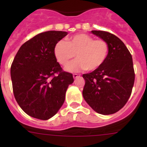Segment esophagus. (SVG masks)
<instances>
[{
  "mask_svg": "<svg viewBox=\"0 0 147 147\" xmlns=\"http://www.w3.org/2000/svg\"><path fill=\"white\" fill-rule=\"evenodd\" d=\"M73 76H74V79H76V78H78L79 76H80V75L76 74H74L73 75Z\"/></svg>",
  "mask_w": 147,
  "mask_h": 147,
  "instance_id": "obj_1",
  "label": "esophagus"
}]
</instances>
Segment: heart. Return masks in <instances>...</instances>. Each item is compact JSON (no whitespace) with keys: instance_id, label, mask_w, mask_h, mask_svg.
Returning <instances> with one entry per match:
<instances>
[{"instance_id":"b5f03b06","label":"heart","mask_w":147,"mask_h":147,"mask_svg":"<svg viewBox=\"0 0 147 147\" xmlns=\"http://www.w3.org/2000/svg\"><path fill=\"white\" fill-rule=\"evenodd\" d=\"M108 54L109 45L105 40H94L85 34L74 35L67 42L59 40L54 48V57L62 66H67L76 54L77 59L66 67L69 72L96 71L105 63Z\"/></svg>"}]
</instances>
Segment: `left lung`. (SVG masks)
Wrapping results in <instances>:
<instances>
[{
	"label": "left lung",
	"mask_w": 147,
	"mask_h": 147,
	"mask_svg": "<svg viewBox=\"0 0 147 147\" xmlns=\"http://www.w3.org/2000/svg\"><path fill=\"white\" fill-rule=\"evenodd\" d=\"M92 33L108 43L109 54L98 69L82 75L83 97L98 113L113 114L124 107L132 93L135 82L132 55L115 35L104 31Z\"/></svg>",
	"instance_id": "1"
}]
</instances>
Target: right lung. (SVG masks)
I'll return each mask as SVG.
<instances>
[{
	"mask_svg": "<svg viewBox=\"0 0 147 147\" xmlns=\"http://www.w3.org/2000/svg\"><path fill=\"white\" fill-rule=\"evenodd\" d=\"M67 34L49 31L23 43L11 65L12 89L17 102L28 115L40 120L54 116L65 98L73 75L64 71L54 54V45Z\"/></svg>",
	"mask_w": 147,
	"mask_h": 147,
	"instance_id": "right-lung-1",
	"label": "right lung"
}]
</instances>
